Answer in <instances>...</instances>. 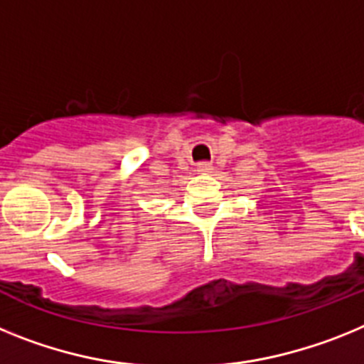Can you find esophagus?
<instances>
[{"label":"esophagus","instance_id":"1","mask_svg":"<svg viewBox=\"0 0 364 364\" xmlns=\"http://www.w3.org/2000/svg\"><path fill=\"white\" fill-rule=\"evenodd\" d=\"M213 170V164L207 163V161H201V163H198V172L200 173H208Z\"/></svg>","mask_w":364,"mask_h":364}]
</instances>
